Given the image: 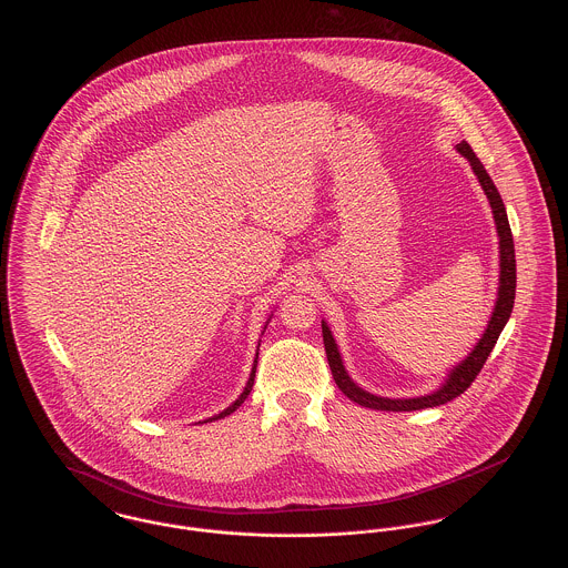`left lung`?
<instances>
[{"instance_id":"left-lung-1","label":"left lung","mask_w":568,"mask_h":568,"mask_svg":"<svg viewBox=\"0 0 568 568\" xmlns=\"http://www.w3.org/2000/svg\"><path fill=\"white\" fill-rule=\"evenodd\" d=\"M456 150L465 155L473 169V173L477 175L490 207H493V216H495V225H497V236H499V293H497V302L493 316L488 321L486 332L481 334V338L477 341V345L473 347V352L466 356L465 361L458 362L449 375L445 377V382L429 395H420V397H410V399H390V397H379L373 395L368 390L361 388L347 373L343 358L338 354L336 341L327 327L325 321H321V329H323V345H325V354L327 362L334 375L336 386L356 404H361L364 408L371 410H386V413H410V410H425V408H436L443 406L456 397H460L466 388L473 384V379L477 377V373L481 371L484 362L488 361L501 329L506 327L513 308H515L516 293V258H515V241H513V230L508 223V212L504 206V200L495 186V182L490 180V175L486 173L484 164L479 162V158L470 150V145L463 141L456 145Z\"/></svg>"}]
</instances>
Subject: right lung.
<instances>
[{
  "label": "right lung",
  "instance_id": "1",
  "mask_svg": "<svg viewBox=\"0 0 568 568\" xmlns=\"http://www.w3.org/2000/svg\"><path fill=\"white\" fill-rule=\"evenodd\" d=\"M271 321V318H268ZM266 321V323H268ZM264 329H266V325H264ZM264 334V332H262ZM256 364H258V354H256V361H254V366H252V373H250V379H247V384H245V388H243V393L239 395V399L232 404V406H227L223 413L214 414V416H210L206 420H200V423H207V420H216V418H223V416H227V414L234 413L245 399H247V395L252 393V388H254V377H256Z\"/></svg>",
  "mask_w": 568,
  "mask_h": 568
}]
</instances>
